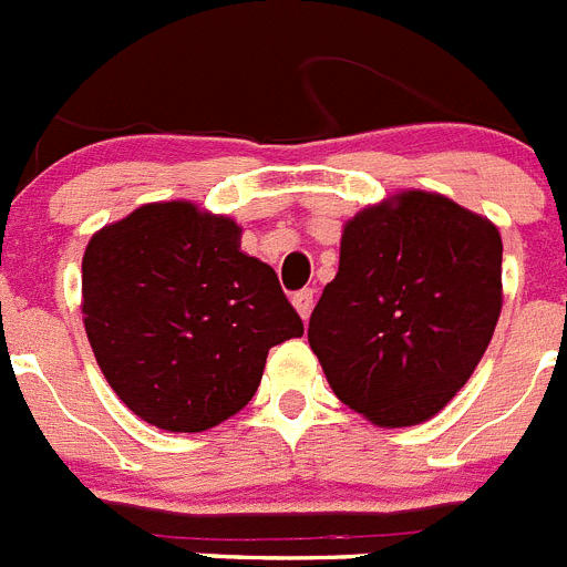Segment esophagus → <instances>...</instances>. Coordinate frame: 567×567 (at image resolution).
<instances>
[{"instance_id":"obj_1","label":"esophagus","mask_w":567,"mask_h":567,"mask_svg":"<svg viewBox=\"0 0 567 567\" xmlns=\"http://www.w3.org/2000/svg\"><path fill=\"white\" fill-rule=\"evenodd\" d=\"M292 303H295V309H298L300 318L307 320L309 315H312V307H315V292L312 289H300V292L292 295Z\"/></svg>"}]
</instances>
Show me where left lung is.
I'll list each match as a JSON object with an SVG mask.
<instances>
[{"instance_id": "1", "label": "left lung", "mask_w": 567, "mask_h": 567, "mask_svg": "<svg viewBox=\"0 0 567 567\" xmlns=\"http://www.w3.org/2000/svg\"><path fill=\"white\" fill-rule=\"evenodd\" d=\"M499 309V229L445 195L409 189L346 221L309 346L346 405L403 429L468 383Z\"/></svg>"}]
</instances>
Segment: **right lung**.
<instances>
[{
	"mask_svg": "<svg viewBox=\"0 0 567 567\" xmlns=\"http://www.w3.org/2000/svg\"><path fill=\"white\" fill-rule=\"evenodd\" d=\"M82 315L110 389L164 432H207L258 392L272 346L303 334L240 227L193 202L144 204L82 258Z\"/></svg>",
	"mask_w": 567,
	"mask_h": 567,
	"instance_id": "right-lung-1",
	"label": "right lung"
}]
</instances>
